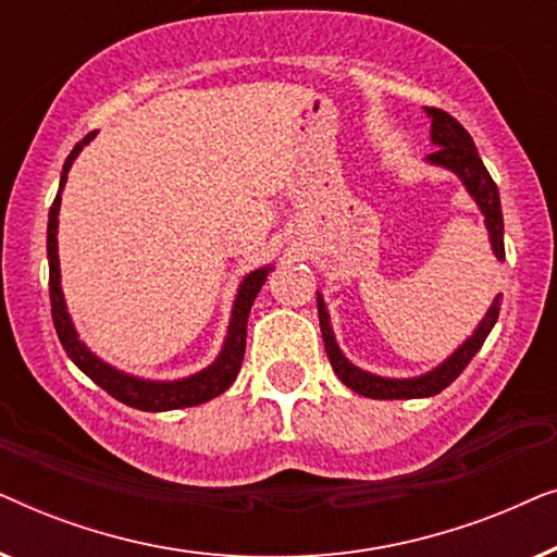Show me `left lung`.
<instances>
[{
    "label": "left lung",
    "instance_id": "obj_1",
    "mask_svg": "<svg viewBox=\"0 0 557 557\" xmlns=\"http://www.w3.org/2000/svg\"><path fill=\"white\" fill-rule=\"evenodd\" d=\"M425 116L431 119V141L436 144V151L425 157V162L441 170L454 172L461 180V185L467 187L471 200L476 202V208L482 210L486 233H490V246L492 253L499 263H505V220H502V205H499V189L494 185V180L486 172V166L479 157L467 128H463L454 116H448L441 109H425ZM499 299L502 294L494 296L492 307L486 309L482 322L476 324V330L446 357L444 362H438L436 368L423 372L416 377H383L375 372H368L357 368L345 357L337 337H334L330 311H326L324 296L317 292V309H319V326H322V339L324 349L330 355V362L337 377L345 383L349 391L364 395V398L375 400H410V398H431L438 395L446 385H451L456 377L461 375L463 368L471 362L479 349H482L484 339L490 337L492 326L497 324L499 317Z\"/></svg>",
    "mask_w": 557,
    "mask_h": 557
}]
</instances>
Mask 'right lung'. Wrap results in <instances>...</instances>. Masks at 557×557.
<instances>
[{
	"mask_svg": "<svg viewBox=\"0 0 557 557\" xmlns=\"http://www.w3.org/2000/svg\"><path fill=\"white\" fill-rule=\"evenodd\" d=\"M96 134H88L86 139L75 144L71 157L65 159L63 174H60V187L58 197L52 202L50 215H48V263H50V304H52V322H55V332L60 337V345L67 352V357L75 362V368L94 380L98 387H103L106 393L113 395V398L126 403L136 410H147V413H162V410H177V408H193L200 406V403H208L218 398L220 393H225L227 387L233 385V380L238 377L243 355H246V326H248V314L250 307H253L258 292L269 278L273 271V263H265L261 269H253L243 276L238 284V294H235L231 322H227V332L223 339V347L215 360H212L208 368L187 377L177 380H149L132 375V372H124L113 368L106 360H101L96 352H90L86 342L78 337V330H75L71 314H67V304L63 286H60V256H58V215H60V193L65 189L67 172L83 147H88L90 141L96 139Z\"/></svg>",
	"mask_w": 557,
	"mask_h": 557,
	"instance_id": "add662e5",
	"label": "right lung"
}]
</instances>
